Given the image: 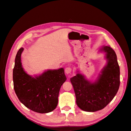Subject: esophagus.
<instances>
[{"label":"esophagus","mask_w":131,"mask_h":131,"mask_svg":"<svg viewBox=\"0 0 131 131\" xmlns=\"http://www.w3.org/2000/svg\"><path fill=\"white\" fill-rule=\"evenodd\" d=\"M72 69L70 68V67H67V68H66L65 69V73L67 74H71V73H72Z\"/></svg>","instance_id":"obj_1"}]
</instances>
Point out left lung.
<instances>
[{
    "label": "left lung",
    "mask_w": 131,
    "mask_h": 131,
    "mask_svg": "<svg viewBox=\"0 0 131 131\" xmlns=\"http://www.w3.org/2000/svg\"><path fill=\"white\" fill-rule=\"evenodd\" d=\"M101 50L106 53L108 63L97 81L91 83L79 73L70 79L77 104L86 112H94L105 108L119 89L120 72L116 53L110 46H103Z\"/></svg>",
    "instance_id": "1"
}]
</instances>
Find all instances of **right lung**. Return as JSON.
<instances>
[{
    "instance_id": "right-lung-1",
    "label": "right lung",
    "mask_w": 131,
    "mask_h": 131,
    "mask_svg": "<svg viewBox=\"0 0 131 131\" xmlns=\"http://www.w3.org/2000/svg\"><path fill=\"white\" fill-rule=\"evenodd\" d=\"M23 48L19 49L13 69L15 92L23 104L39 113L52 112L58 104L61 86L66 80L64 69L47 70L41 75L32 78L23 70L21 56Z\"/></svg>"
}]
</instances>
